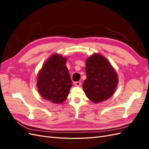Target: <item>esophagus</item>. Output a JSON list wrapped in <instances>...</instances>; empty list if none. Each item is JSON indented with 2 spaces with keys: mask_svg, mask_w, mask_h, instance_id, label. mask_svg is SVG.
Segmentation results:
<instances>
[{
  "mask_svg": "<svg viewBox=\"0 0 149 149\" xmlns=\"http://www.w3.org/2000/svg\"><path fill=\"white\" fill-rule=\"evenodd\" d=\"M81 84V82H79V81H76V82L74 83V84H75L76 86H79Z\"/></svg>",
  "mask_w": 149,
  "mask_h": 149,
  "instance_id": "esophagus-1",
  "label": "esophagus"
}]
</instances>
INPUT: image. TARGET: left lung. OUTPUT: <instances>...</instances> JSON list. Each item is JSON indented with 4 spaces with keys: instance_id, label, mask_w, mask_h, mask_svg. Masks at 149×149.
Listing matches in <instances>:
<instances>
[{
    "instance_id": "left-lung-1",
    "label": "left lung",
    "mask_w": 149,
    "mask_h": 149,
    "mask_svg": "<svg viewBox=\"0 0 149 149\" xmlns=\"http://www.w3.org/2000/svg\"><path fill=\"white\" fill-rule=\"evenodd\" d=\"M86 79L83 84L86 96L94 103L109 99L118 86L119 78L109 61L101 54L94 53L86 60Z\"/></svg>"
}]
</instances>
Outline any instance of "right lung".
Here are the masks:
<instances>
[{
  "label": "right lung",
  "mask_w": 149,
  "mask_h": 149,
  "mask_svg": "<svg viewBox=\"0 0 149 149\" xmlns=\"http://www.w3.org/2000/svg\"><path fill=\"white\" fill-rule=\"evenodd\" d=\"M67 58L55 53L44 63L37 78V88L44 100L54 104L63 102L72 81L66 66Z\"/></svg>",
  "instance_id": "right-lung-1"
}]
</instances>
